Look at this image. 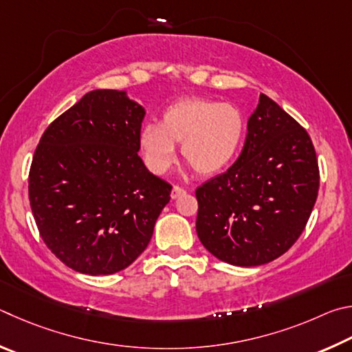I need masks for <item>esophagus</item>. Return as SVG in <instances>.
Listing matches in <instances>:
<instances>
[{"label":"esophagus","mask_w":352,"mask_h":352,"mask_svg":"<svg viewBox=\"0 0 352 352\" xmlns=\"http://www.w3.org/2000/svg\"><path fill=\"white\" fill-rule=\"evenodd\" d=\"M184 193H186V190H184L179 186H175V187H173V190H171V198L176 199V198H179V196H182Z\"/></svg>","instance_id":"esophagus-1"}]
</instances>
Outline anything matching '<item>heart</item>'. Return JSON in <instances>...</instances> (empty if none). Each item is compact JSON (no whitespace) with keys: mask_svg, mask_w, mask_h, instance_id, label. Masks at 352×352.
I'll use <instances>...</instances> for the list:
<instances>
[{"mask_svg":"<svg viewBox=\"0 0 352 352\" xmlns=\"http://www.w3.org/2000/svg\"><path fill=\"white\" fill-rule=\"evenodd\" d=\"M245 119L233 103L210 98H184L170 104L160 123L140 129L139 146L148 168L156 175L171 168L176 144L187 164L202 176L217 175L236 157L244 142Z\"/></svg>","mask_w":352,"mask_h":352,"instance_id":"heart-1","label":"heart"}]
</instances>
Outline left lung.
Wrapping results in <instances>:
<instances>
[{
	"label": "left lung",
	"mask_w": 352,
	"mask_h": 352,
	"mask_svg": "<svg viewBox=\"0 0 352 352\" xmlns=\"http://www.w3.org/2000/svg\"><path fill=\"white\" fill-rule=\"evenodd\" d=\"M318 186L309 134L261 94L236 162L196 188V232L221 261L244 267L274 261L305 230Z\"/></svg>",
	"instance_id": "1"
}]
</instances>
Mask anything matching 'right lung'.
<instances>
[{
	"label": "right lung",
	"mask_w": 352,
	"mask_h": 352,
	"mask_svg": "<svg viewBox=\"0 0 352 352\" xmlns=\"http://www.w3.org/2000/svg\"><path fill=\"white\" fill-rule=\"evenodd\" d=\"M145 111L123 91L85 94L43 133L29 201L47 249L67 267L109 275L146 249L171 186L138 156Z\"/></svg>",
	"instance_id": "1"
}]
</instances>
